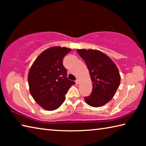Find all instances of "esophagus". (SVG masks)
<instances>
[{"label": "esophagus", "instance_id": "1", "mask_svg": "<svg viewBox=\"0 0 146 146\" xmlns=\"http://www.w3.org/2000/svg\"><path fill=\"white\" fill-rule=\"evenodd\" d=\"M79 82H80V80H79L78 79H76V81H75V84H76V85L78 84Z\"/></svg>", "mask_w": 146, "mask_h": 146}]
</instances>
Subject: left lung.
Returning <instances> with one entry per match:
<instances>
[{
	"mask_svg": "<svg viewBox=\"0 0 146 146\" xmlns=\"http://www.w3.org/2000/svg\"><path fill=\"white\" fill-rule=\"evenodd\" d=\"M76 51L87 65L92 82L91 95L85 97L89 106L98 108L112 99L120 83V75L111 59L102 51L77 49Z\"/></svg>",
	"mask_w": 146,
	"mask_h": 146,
	"instance_id": "1",
	"label": "left lung"
}]
</instances>
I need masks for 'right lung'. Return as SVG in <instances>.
Masks as SVG:
<instances>
[{"mask_svg":"<svg viewBox=\"0 0 146 146\" xmlns=\"http://www.w3.org/2000/svg\"><path fill=\"white\" fill-rule=\"evenodd\" d=\"M71 48L53 46L39 55L29 69V92L35 101L47 111L58 109L66 99L65 95L74 81L69 80L62 60Z\"/></svg>","mask_w":146,"mask_h":146,"instance_id":"obj_1","label":"right lung"}]
</instances>
